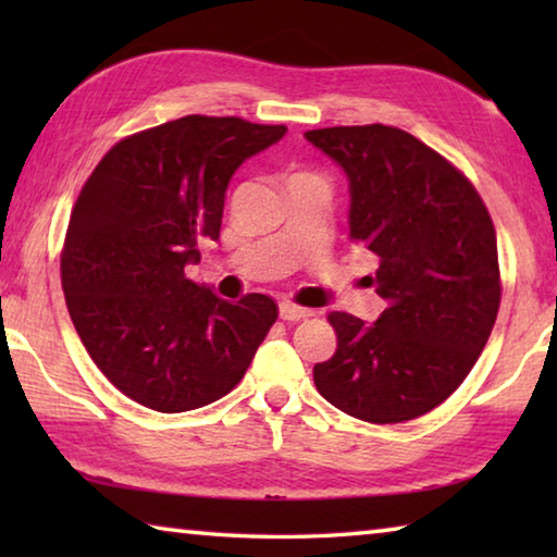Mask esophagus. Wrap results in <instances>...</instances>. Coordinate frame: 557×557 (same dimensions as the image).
Wrapping results in <instances>:
<instances>
[{
    "instance_id": "esophagus-1",
    "label": "esophagus",
    "mask_w": 557,
    "mask_h": 557,
    "mask_svg": "<svg viewBox=\"0 0 557 557\" xmlns=\"http://www.w3.org/2000/svg\"><path fill=\"white\" fill-rule=\"evenodd\" d=\"M280 317L285 319V322H299V319L314 317V309L297 307V305H292V301H280Z\"/></svg>"
}]
</instances>
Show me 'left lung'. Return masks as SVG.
Returning <instances> with one entry per match:
<instances>
[{"label": "left lung", "mask_w": 557, "mask_h": 557, "mask_svg": "<svg viewBox=\"0 0 557 557\" xmlns=\"http://www.w3.org/2000/svg\"><path fill=\"white\" fill-rule=\"evenodd\" d=\"M305 137L348 178V238L379 256L373 324L329 314L336 354L317 391L346 414L391 425L437 408L492 334L502 282L482 196L435 149L398 127H324Z\"/></svg>", "instance_id": "obj_1"}]
</instances>
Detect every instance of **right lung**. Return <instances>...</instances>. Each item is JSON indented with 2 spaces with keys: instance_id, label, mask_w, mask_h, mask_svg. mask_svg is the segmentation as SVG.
<instances>
[{
  "instance_id": "obj_1",
  "label": "right lung",
  "mask_w": 557,
  "mask_h": 557,
  "mask_svg": "<svg viewBox=\"0 0 557 557\" xmlns=\"http://www.w3.org/2000/svg\"><path fill=\"white\" fill-rule=\"evenodd\" d=\"M285 132L186 115L122 139L83 186L61 256L65 305L98 369L145 408L223 398L275 324L268 295L221 299L184 270L219 240L235 169Z\"/></svg>"
}]
</instances>
